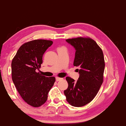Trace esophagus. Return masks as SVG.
Wrapping results in <instances>:
<instances>
[{
	"label": "esophagus",
	"mask_w": 126,
	"mask_h": 126,
	"mask_svg": "<svg viewBox=\"0 0 126 126\" xmlns=\"http://www.w3.org/2000/svg\"><path fill=\"white\" fill-rule=\"evenodd\" d=\"M62 79H62V78L56 77V81H61Z\"/></svg>",
	"instance_id": "1"
}]
</instances>
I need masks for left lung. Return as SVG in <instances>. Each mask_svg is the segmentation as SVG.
I'll use <instances>...</instances> for the list:
<instances>
[{
	"instance_id": "left-lung-1",
	"label": "left lung",
	"mask_w": 126,
	"mask_h": 126,
	"mask_svg": "<svg viewBox=\"0 0 126 126\" xmlns=\"http://www.w3.org/2000/svg\"><path fill=\"white\" fill-rule=\"evenodd\" d=\"M76 50L73 65L79 67L77 81L66 77L68 88L64 91L66 100L74 107L88 104L96 96L103 82L105 60L103 52L91 38L79 37L66 39Z\"/></svg>"
}]
</instances>
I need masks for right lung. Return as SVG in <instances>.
<instances>
[{"mask_svg":"<svg viewBox=\"0 0 126 126\" xmlns=\"http://www.w3.org/2000/svg\"><path fill=\"white\" fill-rule=\"evenodd\" d=\"M52 41L36 39L24 44L12 62V79L24 101L39 107L47 101V94L55 82L54 77H46L36 73L42 63V56Z\"/></svg>","mask_w":126,"mask_h":126,"instance_id":"add662e5","label":"right lung"}]
</instances>
